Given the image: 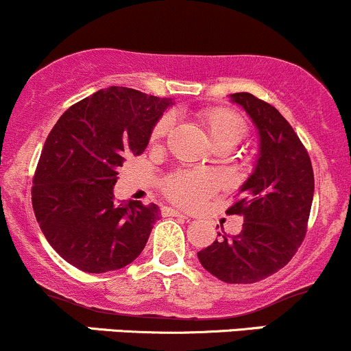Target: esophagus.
I'll use <instances>...</instances> for the list:
<instances>
[{"mask_svg":"<svg viewBox=\"0 0 351 351\" xmlns=\"http://www.w3.org/2000/svg\"><path fill=\"white\" fill-rule=\"evenodd\" d=\"M162 216L165 217H182V219H187L186 214H182L180 210L177 209H172V207H162Z\"/></svg>","mask_w":351,"mask_h":351,"instance_id":"esophagus-1","label":"esophagus"}]
</instances>
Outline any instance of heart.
I'll list each match as a JSON object with an SVG mask.
<instances>
[{
    "mask_svg": "<svg viewBox=\"0 0 351 351\" xmlns=\"http://www.w3.org/2000/svg\"><path fill=\"white\" fill-rule=\"evenodd\" d=\"M197 122L216 149H231L247 134V125L237 112L228 107H204L197 112ZM171 127V119L162 117L154 125L150 138L160 141ZM219 187V179L209 171H182L169 176L164 182V194L169 201L182 207H197Z\"/></svg>",
    "mask_w": 351,
    "mask_h": 351,
    "instance_id": "1",
    "label": "heart"
}]
</instances>
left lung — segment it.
<instances>
[{"label": "left lung", "instance_id": "obj_1", "mask_svg": "<svg viewBox=\"0 0 351 351\" xmlns=\"http://www.w3.org/2000/svg\"><path fill=\"white\" fill-rule=\"evenodd\" d=\"M231 99L258 127L261 150L254 172L226 210L229 216L244 217L243 231L222 234V239L199 251L197 258L217 280L251 285L288 265L303 243L315 176L303 142L273 105L246 92L232 93Z\"/></svg>", "mask_w": 351, "mask_h": 351}]
</instances>
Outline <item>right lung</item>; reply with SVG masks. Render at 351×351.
<instances>
[{
  "label": "right lung",
  "instance_id": "1",
  "mask_svg": "<svg viewBox=\"0 0 351 351\" xmlns=\"http://www.w3.org/2000/svg\"><path fill=\"white\" fill-rule=\"evenodd\" d=\"M169 99L108 86L71 105L48 134L32 202L50 246L85 273L130 265L145 247L159 207L114 197L119 167L141 156Z\"/></svg>",
  "mask_w": 351,
  "mask_h": 351
}]
</instances>
